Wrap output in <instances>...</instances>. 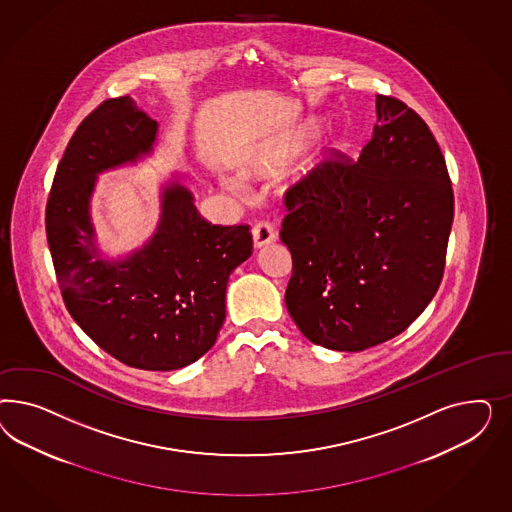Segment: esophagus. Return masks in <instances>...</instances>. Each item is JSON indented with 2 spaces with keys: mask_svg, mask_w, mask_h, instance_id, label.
I'll return each mask as SVG.
<instances>
[{
  "mask_svg": "<svg viewBox=\"0 0 512 512\" xmlns=\"http://www.w3.org/2000/svg\"><path fill=\"white\" fill-rule=\"evenodd\" d=\"M251 236H253V246L259 249L263 248V246H268L270 242L276 240V231H274V227L268 221H259V223L253 225Z\"/></svg>",
  "mask_w": 512,
  "mask_h": 512,
  "instance_id": "obj_1",
  "label": "esophagus"
}]
</instances>
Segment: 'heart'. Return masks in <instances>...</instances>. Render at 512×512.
<instances>
[{
    "label": "heart",
    "instance_id": "heart-1",
    "mask_svg": "<svg viewBox=\"0 0 512 512\" xmlns=\"http://www.w3.org/2000/svg\"><path fill=\"white\" fill-rule=\"evenodd\" d=\"M313 135V131H308L306 133V137H311ZM283 163V157H276V159H270V161H264L263 165L259 167V171H274L276 167H279Z\"/></svg>",
    "mask_w": 512,
    "mask_h": 512
}]
</instances>
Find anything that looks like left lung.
I'll return each mask as SVG.
<instances>
[{
	"mask_svg": "<svg viewBox=\"0 0 512 512\" xmlns=\"http://www.w3.org/2000/svg\"><path fill=\"white\" fill-rule=\"evenodd\" d=\"M357 161L334 150L285 195V304L308 340L357 353L402 334L445 272L454 195L430 127L392 95Z\"/></svg>",
	"mask_w": 512,
	"mask_h": 512,
	"instance_id": "8db88e82",
	"label": "left lung"
}]
</instances>
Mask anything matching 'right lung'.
Instances as JSON below:
<instances>
[{
  "instance_id": "obj_1",
  "label": "right lung",
  "mask_w": 512,
  "mask_h": 512,
  "mask_svg": "<svg viewBox=\"0 0 512 512\" xmlns=\"http://www.w3.org/2000/svg\"><path fill=\"white\" fill-rule=\"evenodd\" d=\"M157 124L129 95L103 101L69 140L47 201V240L63 302L77 325L131 368L171 372L216 343L225 289L251 255L249 225H212L186 187L163 193L154 238L120 263L99 257L88 214L95 176L135 161Z\"/></svg>"
}]
</instances>
